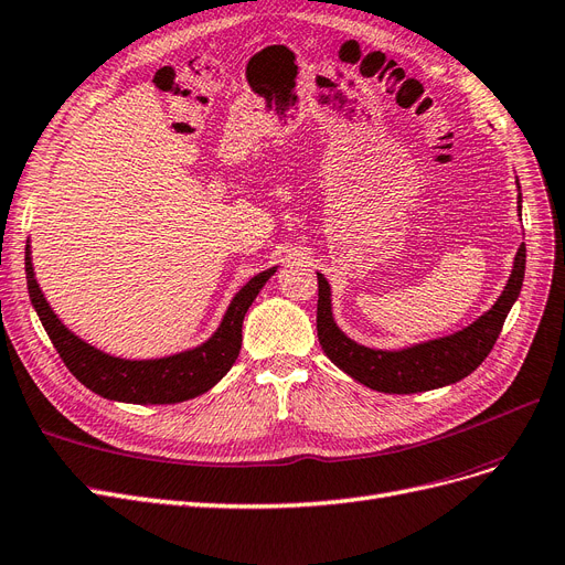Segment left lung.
<instances>
[{
    "label": "left lung",
    "instance_id": "left-lung-1",
    "mask_svg": "<svg viewBox=\"0 0 565 565\" xmlns=\"http://www.w3.org/2000/svg\"><path fill=\"white\" fill-rule=\"evenodd\" d=\"M519 183V180H516ZM519 215H521V190H519ZM525 275V244L516 250L514 269L502 290L498 302L483 317L467 329L448 338L413 344L398 352H382L363 348V344L344 335L331 312V286L323 275L319 279L317 302V333L321 350L338 369H342L361 385L385 394H415L436 387H446L467 377L481 366V361L493 350L502 331L509 309L516 302Z\"/></svg>",
    "mask_w": 565,
    "mask_h": 565
}]
</instances>
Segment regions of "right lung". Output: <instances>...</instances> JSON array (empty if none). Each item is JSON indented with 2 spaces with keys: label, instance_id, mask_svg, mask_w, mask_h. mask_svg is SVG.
I'll list each match as a JSON object with an SVG mask.
<instances>
[{
  "label": "right lung",
  "instance_id": "add662e5",
  "mask_svg": "<svg viewBox=\"0 0 565 565\" xmlns=\"http://www.w3.org/2000/svg\"><path fill=\"white\" fill-rule=\"evenodd\" d=\"M277 267L265 269L242 286L227 307L217 331L194 350L163 359L129 361L110 356L90 348L82 338L67 331L61 319L53 315L44 294L34 279L30 246H25V277L32 307L38 309L44 331L63 363L84 387L113 402L126 404H178L209 392L221 380L242 350V323L250 302L256 300L265 281Z\"/></svg>",
  "mask_w": 565,
  "mask_h": 565
}]
</instances>
